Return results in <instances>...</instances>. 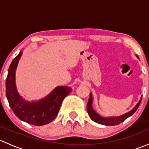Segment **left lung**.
<instances>
[{"label": "left lung", "mask_w": 149, "mask_h": 149, "mask_svg": "<svg viewBox=\"0 0 149 149\" xmlns=\"http://www.w3.org/2000/svg\"><path fill=\"white\" fill-rule=\"evenodd\" d=\"M141 100H140L139 103L136 105L134 108H133L132 110H130V112H127V113L124 114L123 115H121V116L119 117H114V118H103V117H101L100 115L97 113L92 108V95L91 94H90V97L88 99V103H87V112H88V116L90 117L91 120L93 121H94L95 123H99V124L104 125H119L120 123H123V121L125 120L127 118L130 117L131 115H133V114L135 113L137 109L139 108L140 104H141Z\"/></svg>", "instance_id": "8db88e82"}]
</instances>
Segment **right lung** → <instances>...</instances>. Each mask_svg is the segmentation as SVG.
<instances>
[{
	"mask_svg": "<svg viewBox=\"0 0 149 149\" xmlns=\"http://www.w3.org/2000/svg\"><path fill=\"white\" fill-rule=\"evenodd\" d=\"M22 55L21 51L8 68L6 82L7 100L13 112L21 120L33 125H44L56 118L64 98L70 94L72 88L58 86L47 97L37 102H29L24 100L18 94L15 84V72Z\"/></svg>",
	"mask_w": 149,
	"mask_h": 149,
	"instance_id": "right-lung-1",
	"label": "right lung"
}]
</instances>
